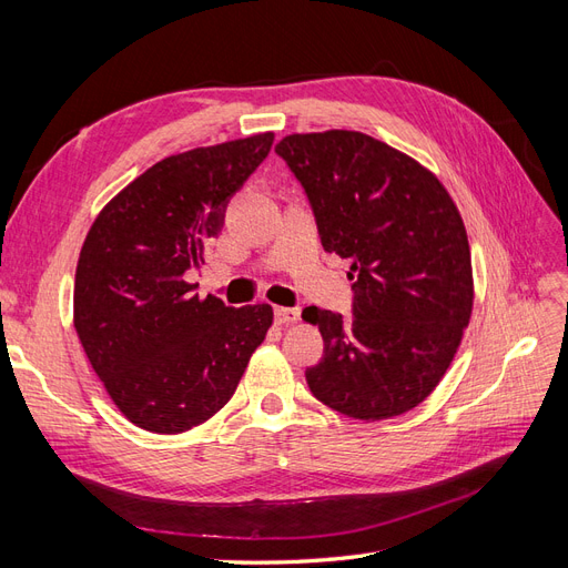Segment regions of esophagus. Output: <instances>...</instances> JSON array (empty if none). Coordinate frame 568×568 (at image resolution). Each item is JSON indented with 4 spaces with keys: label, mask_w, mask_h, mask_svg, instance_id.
Wrapping results in <instances>:
<instances>
[{
    "label": "esophagus",
    "mask_w": 568,
    "mask_h": 568,
    "mask_svg": "<svg viewBox=\"0 0 568 568\" xmlns=\"http://www.w3.org/2000/svg\"><path fill=\"white\" fill-rule=\"evenodd\" d=\"M274 320L280 324H294L301 320L298 307H274Z\"/></svg>",
    "instance_id": "esophagus-1"
}]
</instances>
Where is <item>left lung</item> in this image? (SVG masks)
<instances>
[{"mask_svg": "<svg viewBox=\"0 0 568 568\" xmlns=\"http://www.w3.org/2000/svg\"><path fill=\"white\" fill-rule=\"evenodd\" d=\"M274 151L311 201L324 251L351 261L353 317L303 311L324 338L307 386L353 419L403 415L438 386L471 317L457 205L426 168L363 132L288 134Z\"/></svg>", "mask_w": 568, "mask_h": 568, "instance_id": "obj_1", "label": "left lung"}]
</instances>
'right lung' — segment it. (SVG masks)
<instances>
[{
	"mask_svg": "<svg viewBox=\"0 0 568 568\" xmlns=\"http://www.w3.org/2000/svg\"><path fill=\"white\" fill-rule=\"evenodd\" d=\"M272 132L168 156L130 182L84 239L75 332L123 415L182 434L227 405L270 324L267 303L230 307L186 284L255 173Z\"/></svg>",
	"mask_w": 568,
	"mask_h": 568,
	"instance_id": "add662e5",
	"label": "right lung"
}]
</instances>
